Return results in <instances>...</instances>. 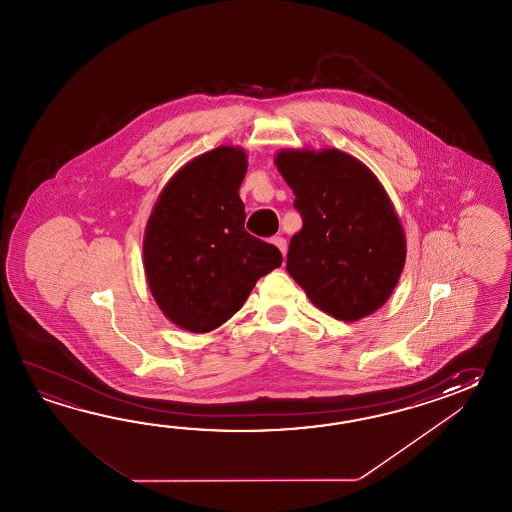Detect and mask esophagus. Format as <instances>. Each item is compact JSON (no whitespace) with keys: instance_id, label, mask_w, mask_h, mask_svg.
<instances>
[{"instance_id":"esophagus-1","label":"esophagus","mask_w":512,"mask_h":512,"mask_svg":"<svg viewBox=\"0 0 512 512\" xmlns=\"http://www.w3.org/2000/svg\"><path fill=\"white\" fill-rule=\"evenodd\" d=\"M271 243L280 249L283 256L287 254V241H285V238H282V236H276V238H272Z\"/></svg>"}]
</instances>
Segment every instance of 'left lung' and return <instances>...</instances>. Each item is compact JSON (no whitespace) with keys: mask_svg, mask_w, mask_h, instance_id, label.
<instances>
[{"mask_svg":"<svg viewBox=\"0 0 512 512\" xmlns=\"http://www.w3.org/2000/svg\"><path fill=\"white\" fill-rule=\"evenodd\" d=\"M274 164L304 221L289 243L287 272L337 320L375 313L406 261L403 225L377 175L337 148H283Z\"/></svg>","mask_w":512,"mask_h":512,"instance_id":"obj_1","label":"left lung"}]
</instances>
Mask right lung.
<instances>
[{
    "mask_svg": "<svg viewBox=\"0 0 512 512\" xmlns=\"http://www.w3.org/2000/svg\"><path fill=\"white\" fill-rule=\"evenodd\" d=\"M241 146H218L181 166L164 185L146 223L142 258L153 300L190 333H208L240 311L282 254L251 236L240 186Z\"/></svg>",
    "mask_w": 512,
    "mask_h": 512,
    "instance_id": "add662e5",
    "label": "right lung"
}]
</instances>
